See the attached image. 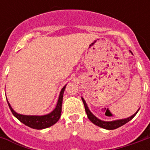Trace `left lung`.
Instances as JSON below:
<instances>
[{"label":"left lung","instance_id":"left-lung-1","mask_svg":"<svg viewBox=\"0 0 150 150\" xmlns=\"http://www.w3.org/2000/svg\"><path fill=\"white\" fill-rule=\"evenodd\" d=\"M82 100H83V103L84 104L85 111H86V113H87V115H88V119L90 120L93 124H95L96 125L99 126V127H100V128H103V129H108V130L116 129H117V128L120 127V126L125 125L126 123H128L129 120H131L136 116V114L137 113V112H138V111H137V112L135 114H133L132 116H130L129 118H126V119L117 120H113V121H103V120H100L98 119L97 117H96V116L90 112V110L88 109V105H87L86 102H85V100L83 98H82Z\"/></svg>","mask_w":150,"mask_h":150}]
</instances>
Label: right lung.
Wrapping results in <instances>:
<instances>
[{
    "label": "right lung",
    "instance_id": "add662e5",
    "mask_svg": "<svg viewBox=\"0 0 150 150\" xmlns=\"http://www.w3.org/2000/svg\"><path fill=\"white\" fill-rule=\"evenodd\" d=\"M65 88L66 86L63 87L62 91L60 92L59 100H58L57 106L54 108V110L52 112L45 115V116H24V115L18 114L13 111V109L12 108L10 104L8 102V107L10 108L12 113L13 114V116L25 125L35 129H46V128H48V127H50L53 125H54L56 122H58V120L61 116L62 97H63V92L65 91Z\"/></svg>",
    "mask_w": 150,
    "mask_h": 150
}]
</instances>
